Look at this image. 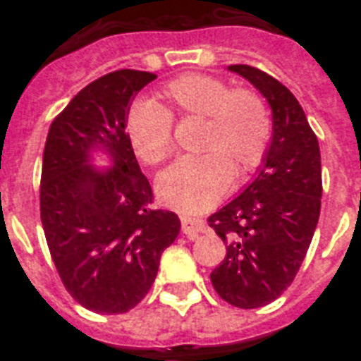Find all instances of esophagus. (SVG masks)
<instances>
[{"label":"esophagus","instance_id":"1","mask_svg":"<svg viewBox=\"0 0 361 361\" xmlns=\"http://www.w3.org/2000/svg\"><path fill=\"white\" fill-rule=\"evenodd\" d=\"M204 228H206V223L202 219H197V217H181V231H183V234L187 238L195 240L200 232H204Z\"/></svg>","mask_w":361,"mask_h":361}]
</instances>
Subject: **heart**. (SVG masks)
Masks as SVG:
<instances>
[{
	"mask_svg": "<svg viewBox=\"0 0 361 361\" xmlns=\"http://www.w3.org/2000/svg\"><path fill=\"white\" fill-rule=\"evenodd\" d=\"M159 106L138 101L127 114V136L147 164L174 152V120L202 118L198 155L180 159L159 178V197L181 214L212 208L231 187L232 172L243 176L262 163L271 142V118L252 90L234 87L208 75H181L161 90Z\"/></svg>",
	"mask_w": 361,
	"mask_h": 361,
	"instance_id": "obj_1",
	"label": "heart"
}]
</instances>
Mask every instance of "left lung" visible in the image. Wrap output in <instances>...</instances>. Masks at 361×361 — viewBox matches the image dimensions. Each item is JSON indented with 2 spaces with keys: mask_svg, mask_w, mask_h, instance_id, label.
<instances>
[{
  "mask_svg": "<svg viewBox=\"0 0 361 361\" xmlns=\"http://www.w3.org/2000/svg\"><path fill=\"white\" fill-rule=\"evenodd\" d=\"M268 99L274 136L251 185L208 225L226 245L212 285L234 307L268 305L296 277L320 215L322 170L317 135L290 90L268 73L232 65Z\"/></svg>",
  "mask_w": 361,
  "mask_h": 361,
  "instance_id": "left-lung-1",
  "label": "left lung"
}]
</instances>
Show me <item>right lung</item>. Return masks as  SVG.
<instances>
[{"mask_svg":"<svg viewBox=\"0 0 361 361\" xmlns=\"http://www.w3.org/2000/svg\"><path fill=\"white\" fill-rule=\"evenodd\" d=\"M155 78L135 69L101 76L76 93L48 130L42 228L59 279L93 313H127L140 303L161 255L180 234L174 212L152 208V185L125 129L133 99ZM95 145L115 159V169L104 175L87 166Z\"/></svg>","mask_w":361,"mask_h":361,"instance_id":"1","label":"right lung"}]
</instances>
